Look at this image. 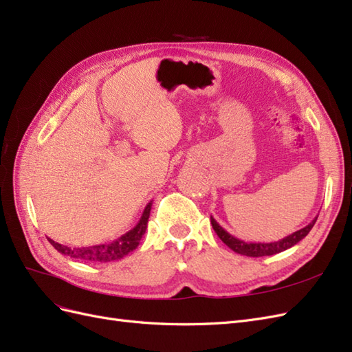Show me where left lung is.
Wrapping results in <instances>:
<instances>
[{
    "label": "left lung",
    "instance_id": "8db88e82",
    "mask_svg": "<svg viewBox=\"0 0 352 352\" xmlns=\"http://www.w3.org/2000/svg\"><path fill=\"white\" fill-rule=\"evenodd\" d=\"M210 219H211L212 229H214V232L217 233V236L223 242H225L232 251H235L241 255H247V257H264V255H273V254H278V252H282L287 248L294 247L295 243H298L308 235V232L313 229L314 223L317 220V217H316L311 223H308L305 228L291 233V235L285 236L280 241H276V242H245V241H241L235 236H232L230 233H228L225 229H223L219 225V223L214 220V217L211 216Z\"/></svg>",
    "mask_w": 352,
    "mask_h": 352
}]
</instances>
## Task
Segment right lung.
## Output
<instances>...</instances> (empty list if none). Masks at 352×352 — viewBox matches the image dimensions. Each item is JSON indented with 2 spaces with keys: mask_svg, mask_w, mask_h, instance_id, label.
I'll list each match as a JSON object with an SVG mask.
<instances>
[{
  "mask_svg": "<svg viewBox=\"0 0 352 352\" xmlns=\"http://www.w3.org/2000/svg\"><path fill=\"white\" fill-rule=\"evenodd\" d=\"M153 202H148L145 207L140 221L136 223V226L126 232L124 235L117 238L116 241L110 243H100V245H92V247H82V248H70L66 245H61L56 241L48 238L50 243L54 247L58 252L69 255V257L83 260V261H95V263H107V261H116L123 258L124 255L132 252L138 245H140L144 233L146 230L148 219H150V211H151Z\"/></svg>",
  "mask_w": 352,
  "mask_h": 352,
  "instance_id": "1",
  "label": "right lung"
}]
</instances>
